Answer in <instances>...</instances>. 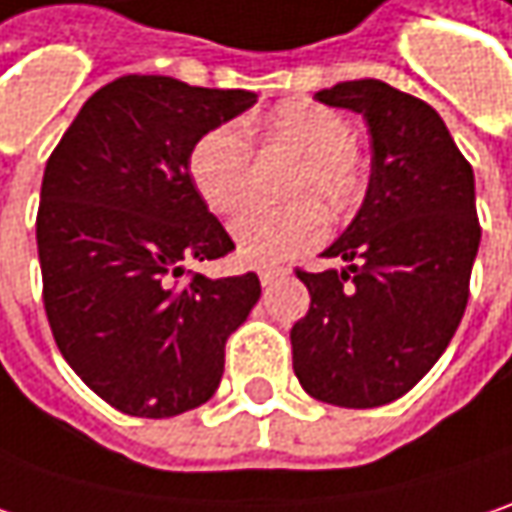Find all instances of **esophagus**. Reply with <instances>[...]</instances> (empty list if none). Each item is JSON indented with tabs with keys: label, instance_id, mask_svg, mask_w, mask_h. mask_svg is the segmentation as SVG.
Instances as JSON below:
<instances>
[{
	"label": "esophagus",
	"instance_id": "esophagus-1",
	"mask_svg": "<svg viewBox=\"0 0 512 512\" xmlns=\"http://www.w3.org/2000/svg\"><path fill=\"white\" fill-rule=\"evenodd\" d=\"M286 275H289L286 269H263V272H260V283H263V286H272V283H278V280L286 278Z\"/></svg>",
	"mask_w": 512,
	"mask_h": 512
}]
</instances>
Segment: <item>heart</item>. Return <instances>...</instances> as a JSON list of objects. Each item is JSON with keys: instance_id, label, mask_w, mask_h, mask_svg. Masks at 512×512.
Here are the masks:
<instances>
[{"instance_id": "obj_1", "label": "heart", "mask_w": 512, "mask_h": 512, "mask_svg": "<svg viewBox=\"0 0 512 512\" xmlns=\"http://www.w3.org/2000/svg\"><path fill=\"white\" fill-rule=\"evenodd\" d=\"M266 140L295 145L306 160L289 186L295 203L252 206L232 223L234 246L252 266H278L312 249L326 232L322 207L332 220H344L364 194L355 131L338 111L312 100L280 102L269 114ZM252 160V140L237 123L214 125L191 145L189 177L214 214H234L249 200Z\"/></svg>"}]
</instances>
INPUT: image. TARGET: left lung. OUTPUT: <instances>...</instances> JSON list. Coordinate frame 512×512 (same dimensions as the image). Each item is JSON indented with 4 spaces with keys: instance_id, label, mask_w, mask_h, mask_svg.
Here are the masks:
<instances>
[{
    "instance_id": "8db88e82",
    "label": "left lung",
    "mask_w": 512,
    "mask_h": 512,
    "mask_svg": "<svg viewBox=\"0 0 512 512\" xmlns=\"http://www.w3.org/2000/svg\"><path fill=\"white\" fill-rule=\"evenodd\" d=\"M364 114L372 177L361 212L323 257L344 272L295 269L309 312L292 338V367L312 398L367 410L410 392L453 341L470 298L481 240L473 166L433 105L381 79L315 94Z\"/></svg>"
}]
</instances>
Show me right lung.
Returning a JSON list of instances; mask_svg holds the SVG:
<instances>
[{"label":"right lung","mask_w":512,"mask_h":512,"mask_svg":"<svg viewBox=\"0 0 512 512\" xmlns=\"http://www.w3.org/2000/svg\"><path fill=\"white\" fill-rule=\"evenodd\" d=\"M252 91L128 74L102 85L51 151L36 212L42 303L62 358L114 410L171 418L220 387L255 272L206 278L232 237L189 177L191 145Z\"/></svg>","instance_id":"1"}]
</instances>
